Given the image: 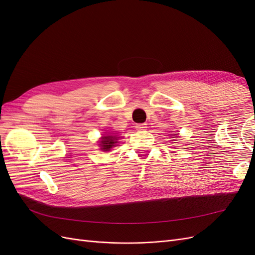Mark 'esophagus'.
<instances>
[{
	"label": "esophagus",
	"instance_id": "1",
	"mask_svg": "<svg viewBox=\"0 0 255 255\" xmlns=\"http://www.w3.org/2000/svg\"><path fill=\"white\" fill-rule=\"evenodd\" d=\"M146 128H148L146 123H138V125L135 126V128L138 130H144V129H146Z\"/></svg>",
	"mask_w": 255,
	"mask_h": 255
}]
</instances>
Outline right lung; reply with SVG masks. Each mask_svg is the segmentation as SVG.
Wrapping results in <instances>:
<instances>
[{
  "label": "right lung",
  "instance_id": "right-lung-1",
  "mask_svg": "<svg viewBox=\"0 0 255 255\" xmlns=\"http://www.w3.org/2000/svg\"><path fill=\"white\" fill-rule=\"evenodd\" d=\"M115 139H116V137H113V136L102 137V141H101L102 149L104 151H109L112 148V146H114V144L116 143Z\"/></svg>",
  "mask_w": 255,
  "mask_h": 255
}]
</instances>
